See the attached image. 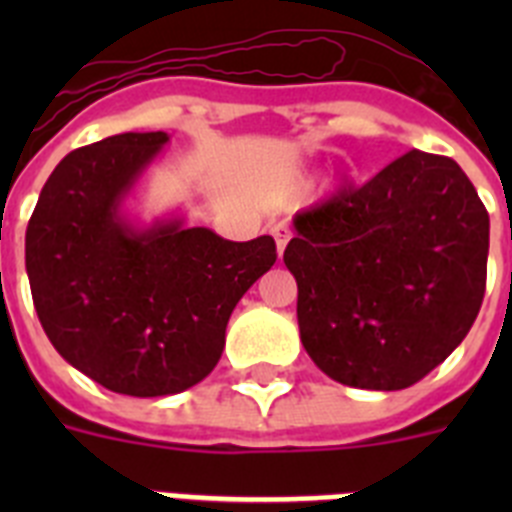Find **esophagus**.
<instances>
[{"mask_svg": "<svg viewBox=\"0 0 512 512\" xmlns=\"http://www.w3.org/2000/svg\"><path fill=\"white\" fill-rule=\"evenodd\" d=\"M271 233H274V241H277V253L282 256L284 248H287V243H289V238H292V233H289V228L284 223L274 225V228H271Z\"/></svg>", "mask_w": 512, "mask_h": 512, "instance_id": "34e87169", "label": "esophagus"}]
</instances>
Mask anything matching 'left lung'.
Instances as JSON below:
<instances>
[{"mask_svg":"<svg viewBox=\"0 0 512 512\" xmlns=\"http://www.w3.org/2000/svg\"><path fill=\"white\" fill-rule=\"evenodd\" d=\"M292 225L300 341L330 379L405 390L464 341L485 297L490 215L454 158L405 153Z\"/></svg>","mask_w":512,"mask_h":512,"instance_id":"1","label":"left lung"}]
</instances>
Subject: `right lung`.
I'll list each match as a JSON object with an SVG mask.
<instances>
[{"label":"right lung","instance_id":"1","mask_svg":"<svg viewBox=\"0 0 512 512\" xmlns=\"http://www.w3.org/2000/svg\"><path fill=\"white\" fill-rule=\"evenodd\" d=\"M169 133H122L69 153L25 233L45 336L74 369L130 397L184 392L225 348L230 312L277 261L271 235L225 241L187 217L140 223L128 200Z\"/></svg>","mask_w":512,"mask_h":512}]
</instances>
